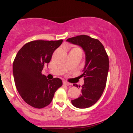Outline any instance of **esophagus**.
<instances>
[{
  "label": "esophagus",
  "instance_id": "34e87169",
  "mask_svg": "<svg viewBox=\"0 0 133 133\" xmlns=\"http://www.w3.org/2000/svg\"><path fill=\"white\" fill-rule=\"evenodd\" d=\"M63 84L69 86V85H71V84L70 83V82H67V81H63Z\"/></svg>",
  "mask_w": 133,
  "mask_h": 133
}]
</instances>
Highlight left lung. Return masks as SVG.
Returning <instances> with one entry per match:
<instances>
[{
  "label": "left lung",
  "instance_id": "1",
  "mask_svg": "<svg viewBox=\"0 0 133 133\" xmlns=\"http://www.w3.org/2000/svg\"><path fill=\"white\" fill-rule=\"evenodd\" d=\"M67 41L81 47L86 55L85 66L81 75L84 77L81 94L71 103L77 108H88L97 103L104 92L109 71V58L98 39L81 35L69 38ZM73 85L78 87L76 84Z\"/></svg>",
  "mask_w": 133,
  "mask_h": 133
}]
</instances>
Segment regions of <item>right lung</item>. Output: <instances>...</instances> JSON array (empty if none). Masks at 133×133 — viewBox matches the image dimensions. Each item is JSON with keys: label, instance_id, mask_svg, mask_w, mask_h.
I'll return each mask as SVG.
<instances>
[{"label": "right lung", "instance_id": "right-lung-1", "mask_svg": "<svg viewBox=\"0 0 133 133\" xmlns=\"http://www.w3.org/2000/svg\"><path fill=\"white\" fill-rule=\"evenodd\" d=\"M62 41H31L25 44L15 57L13 74L16 88L24 101L34 108L48 106L55 92L62 85L61 79L50 80L42 74L44 66L51 61L53 52Z\"/></svg>", "mask_w": 133, "mask_h": 133}]
</instances>
